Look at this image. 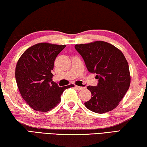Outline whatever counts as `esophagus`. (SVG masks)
Instances as JSON below:
<instances>
[{
    "instance_id": "esophagus-1",
    "label": "esophagus",
    "mask_w": 147,
    "mask_h": 147,
    "mask_svg": "<svg viewBox=\"0 0 147 147\" xmlns=\"http://www.w3.org/2000/svg\"><path fill=\"white\" fill-rule=\"evenodd\" d=\"M75 88L78 91H80V90H82V89H84L83 87H80V86H75Z\"/></svg>"
}]
</instances>
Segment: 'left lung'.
Segmentation results:
<instances>
[{
	"mask_svg": "<svg viewBox=\"0 0 147 147\" xmlns=\"http://www.w3.org/2000/svg\"><path fill=\"white\" fill-rule=\"evenodd\" d=\"M88 71L96 73V86H88L91 98L84 103L93 112L104 113L119 105L128 90L130 74L123 53L113 45L102 41L76 45Z\"/></svg>",
	"mask_w": 147,
	"mask_h": 147,
	"instance_id": "1",
	"label": "left lung"
}]
</instances>
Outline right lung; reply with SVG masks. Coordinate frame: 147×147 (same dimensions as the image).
<instances>
[{
    "mask_svg": "<svg viewBox=\"0 0 147 147\" xmlns=\"http://www.w3.org/2000/svg\"><path fill=\"white\" fill-rule=\"evenodd\" d=\"M66 47L49 43L34 45L26 50L17 61L16 80L26 102L34 110L47 112L61 102L65 89L71 85L59 87L53 81L54 63L56 56Z\"/></svg>",
    "mask_w": 147,
    "mask_h": 147,
    "instance_id": "obj_1",
    "label": "right lung"
}]
</instances>
